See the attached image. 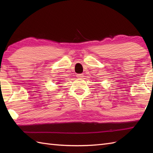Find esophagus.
<instances>
[{
  "instance_id": "esophagus-1",
  "label": "esophagus",
  "mask_w": 153,
  "mask_h": 153,
  "mask_svg": "<svg viewBox=\"0 0 153 153\" xmlns=\"http://www.w3.org/2000/svg\"><path fill=\"white\" fill-rule=\"evenodd\" d=\"M83 77V74H77V77H78V78H82Z\"/></svg>"
}]
</instances>
